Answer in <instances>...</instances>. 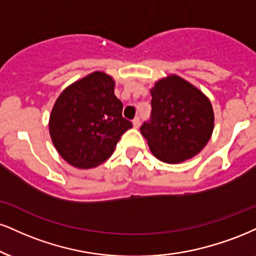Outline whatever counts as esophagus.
Listing matches in <instances>:
<instances>
[{
	"mask_svg": "<svg viewBox=\"0 0 256 256\" xmlns=\"http://www.w3.org/2000/svg\"><path fill=\"white\" fill-rule=\"evenodd\" d=\"M132 124H134V128H140V119L138 118V116H136V118L132 120Z\"/></svg>",
	"mask_w": 256,
	"mask_h": 256,
	"instance_id": "esophagus-1",
	"label": "esophagus"
}]
</instances>
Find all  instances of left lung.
I'll return each instance as SVG.
<instances>
[{"label":"left lung","instance_id":"8db88e82","mask_svg":"<svg viewBox=\"0 0 256 256\" xmlns=\"http://www.w3.org/2000/svg\"><path fill=\"white\" fill-rule=\"evenodd\" d=\"M150 93L152 116L140 132L154 156L175 164L202 152L214 131V110L208 96L176 75L160 80Z\"/></svg>","mask_w":256,"mask_h":256}]
</instances>
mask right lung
<instances>
[{
  "label": "right lung",
  "mask_w": 256,
  "mask_h": 256,
  "mask_svg": "<svg viewBox=\"0 0 256 256\" xmlns=\"http://www.w3.org/2000/svg\"><path fill=\"white\" fill-rule=\"evenodd\" d=\"M114 80L95 72L62 92L51 110L48 128L54 148L69 164L96 167L110 158L122 134L132 128L122 118Z\"/></svg>",
  "instance_id": "add662e5"
}]
</instances>
